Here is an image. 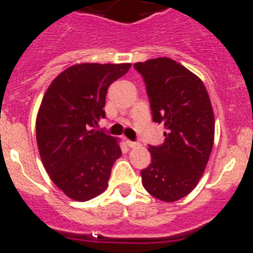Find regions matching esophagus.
I'll list each match as a JSON object with an SVG mask.
<instances>
[{
    "instance_id": "34e87169",
    "label": "esophagus",
    "mask_w": 253,
    "mask_h": 253,
    "mask_svg": "<svg viewBox=\"0 0 253 253\" xmlns=\"http://www.w3.org/2000/svg\"><path fill=\"white\" fill-rule=\"evenodd\" d=\"M126 144L128 145L129 148H138V147H141V143H139V142H132V141H129V139H126Z\"/></svg>"
}]
</instances>
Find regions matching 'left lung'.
I'll list each match as a JSON object with an SVG mask.
<instances>
[{"mask_svg":"<svg viewBox=\"0 0 253 253\" xmlns=\"http://www.w3.org/2000/svg\"><path fill=\"white\" fill-rule=\"evenodd\" d=\"M144 79L153 121L164 124V143L149 145L152 163L141 171L143 187L175 202L197 186L214 142V114L203 82L169 57L134 63Z\"/></svg>","mask_w":253,"mask_h":253,"instance_id":"obj_1","label":"left lung"}]
</instances>
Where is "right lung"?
Wrapping results in <instances>:
<instances>
[{
    "label": "right lung",
    "instance_id": "add662e5",
    "mask_svg": "<svg viewBox=\"0 0 253 253\" xmlns=\"http://www.w3.org/2000/svg\"><path fill=\"white\" fill-rule=\"evenodd\" d=\"M131 63H79L68 67L47 88L37 116L40 158L52 182L79 202L108 187L111 168L121 155L119 139L94 127L105 117L112 82Z\"/></svg>",
    "mask_w": 253,
    "mask_h": 253
}]
</instances>
